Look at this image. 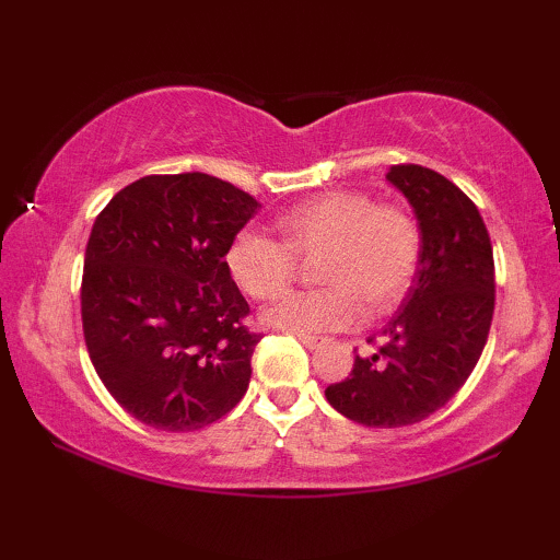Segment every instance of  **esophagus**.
Listing matches in <instances>:
<instances>
[{"mask_svg": "<svg viewBox=\"0 0 560 560\" xmlns=\"http://www.w3.org/2000/svg\"><path fill=\"white\" fill-rule=\"evenodd\" d=\"M296 338L301 340L303 346L311 348V350H314V348H318L320 343H324V338H318V336H308V334H296Z\"/></svg>", "mask_w": 560, "mask_h": 560, "instance_id": "1", "label": "esophagus"}]
</instances>
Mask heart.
Here are the masks:
<instances>
[{
    "label": "heart",
    "instance_id": "obj_1",
    "mask_svg": "<svg viewBox=\"0 0 560 560\" xmlns=\"http://www.w3.org/2000/svg\"><path fill=\"white\" fill-rule=\"evenodd\" d=\"M279 240L242 230L226 246L232 279L257 301L287 293L299 259L316 261L324 287L299 291L271 306L269 326L320 334L353 328L400 306L422 261V230L400 202H375L363 189H330L277 217Z\"/></svg>",
    "mask_w": 560,
    "mask_h": 560
}]
</instances>
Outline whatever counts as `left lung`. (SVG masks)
Listing matches in <instances>:
<instances>
[{"instance_id": "left-lung-1", "label": "left lung", "mask_w": 560, "mask_h": 560, "mask_svg": "<svg viewBox=\"0 0 560 560\" xmlns=\"http://www.w3.org/2000/svg\"><path fill=\"white\" fill-rule=\"evenodd\" d=\"M387 179L420 222V269L375 353L355 355L346 381L326 387L340 415L368 428H405L447 405L487 346L497 299L494 252L477 205L422 165H390Z\"/></svg>"}]
</instances>
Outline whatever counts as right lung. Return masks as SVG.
<instances>
[{"label":"right lung","instance_id":"1","mask_svg":"<svg viewBox=\"0 0 560 560\" xmlns=\"http://www.w3.org/2000/svg\"><path fill=\"white\" fill-rule=\"evenodd\" d=\"M259 202L205 173L148 175L93 222L81 279L83 338L106 390L136 420L202 430L234 410L264 334L224 254Z\"/></svg>","mask_w":560,"mask_h":560}]
</instances>
